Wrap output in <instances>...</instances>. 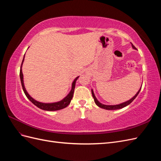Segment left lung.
Listing matches in <instances>:
<instances>
[{"label": "left lung", "instance_id": "obj_1", "mask_svg": "<svg viewBox=\"0 0 161 161\" xmlns=\"http://www.w3.org/2000/svg\"><path fill=\"white\" fill-rule=\"evenodd\" d=\"M131 47H132L133 49L136 50V48L134 47V46L132 44V43H131ZM141 88H142V86H141L140 89L138 90V91L137 92V93H136V94L132 97V98L130 99V100H128V101H125V102H124V103L118 104V105H105V104L101 103H100V102H99L98 100H97V99L96 98V97H95V94H94L93 90H92V89H91V93H92V97H93V99H94L95 104H96L97 106H98V107H99V108H102V109H107V110H116V109H121V108H124V107L130 105V104L131 103V102H132V101L136 99V97L138 96V95L139 94V92H140V90H141Z\"/></svg>", "mask_w": 161, "mask_h": 161}]
</instances>
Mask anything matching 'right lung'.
Returning <instances> with one entry per match:
<instances>
[{
  "instance_id": "add662e5",
  "label": "right lung",
  "mask_w": 161,
  "mask_h": 161,
  "mask_svg": "<svg viewBox=\"0 0 161 161\" xmlns=\"http://www.w3.org/2000/svg\"><path fill=\"white\" fill-rule=\"evenodd\" d=\"M24 58H25V55H24L23 59L21 63V69H20V79H21V85L23 87V90L25 92V94L26 97H27V99L30 100L33 104L37 106L38 108H40L41 109L45 110V111H57V110H60L62 109H64L69 105L70 103V101L72 99L73 94H74V91H75V85H76V81L77 79H79V76H77L75 78V79L73 80L72 83V87H71V90L69 92L64 99H62L60 101L58 102H54V103H42V102L37 101L36 99H34L33 97H31L30 94L28 93L27 90L25 89V85H24V81H23V72H22V66H23V63L24 62Z\"/></svg>"
}]
</instances>
